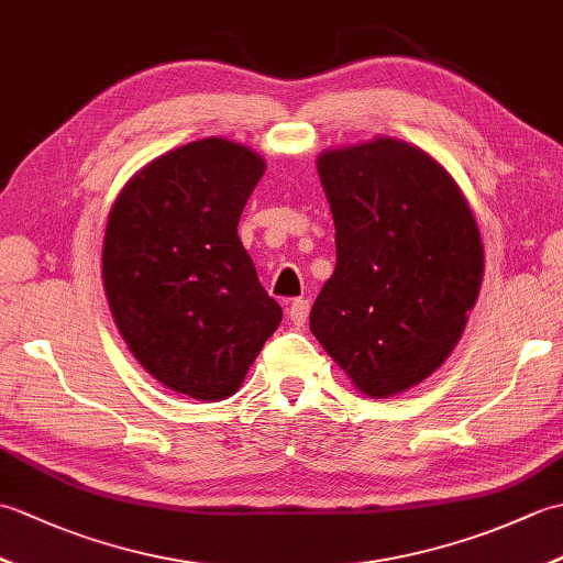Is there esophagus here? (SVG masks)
Returning <instances> with one entry per match:
<instances>
[{"mask_svg": "<svg viewBox=\"0 0 563 563\" xmlns=\"http://www.w3.org/2000/svg\"><path fill=\"white\" fill-rule=\"evenodd\" d=\"M288 317L295 327H302L309 317V300H305V297H297V300H292L288 307Z\"/></svg>", "mask_w": 563, "mask_h": 563, "instance_id": "1", "label": "esophagus"}]
</instances>
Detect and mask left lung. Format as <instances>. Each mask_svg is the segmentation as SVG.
I'll use <instances>...</instances> for the list:
<instances>
[{"label":"left lung","instance_id":"left-lung-1","mask_svg":"<svg viewBox=\"0 0 563 563\" xmlns=\"http://www.w3.org/2000/svg\"><path fill=\"white\" fill-rule=\"evenodd\" d=\"M336 224V271L309 314L353 385L385 399L426 379L460 341L484 249L462 190L409 142L379 137L317 162Z\"/></svg>","mask_w":563,"mask_h":563}]
</instances>
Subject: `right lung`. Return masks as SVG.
<instances>
[{"instance_id":"right-lung-1","label":"right lung","mask_w":563,"mask_h":563,"mask_svg":"<svg viewBox=\"0 0 563 563\" xmlns=\"http://www.w3.org/2000/svg\"><path fill=\"white\" fill-rule=\"evenodd\" d=\"M263 169L230 140L190 142L145 166L106 224L103 288L118 331L154 379L190 399L236 391L283 319L236 234Z\"/></svg>"}]
</instances>
